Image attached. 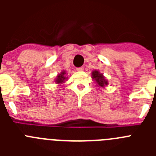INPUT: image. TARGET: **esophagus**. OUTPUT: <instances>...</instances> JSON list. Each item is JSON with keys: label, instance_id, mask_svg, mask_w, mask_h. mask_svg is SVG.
<instances>
[{"label": "esophagus", "instance_id": "esophagus-1", "mask_svg": "<svg viewBox=\"0 0 156 156\" xmlns=\"http://www.w3.org/2000/svg\"><path fill=\"white\" fill-rule=\"evenodd\" d=\"M83 69H84V68H83V67L82 66V67H79V68H76V70H77V71H83Z\"/></svg>", "mask_w": 156, "mask_h": 156}]
</instances>
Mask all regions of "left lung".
I'll return each instance as SVG.
<instances>
[{
	"label": "left lung",
	"instance_id": "obj_1",
	"mask_svg": "<svg viewBox=\"0 0 156 156\" xmlns=\"http://www.w3.org/2000/svg\"><path fill=\"white\" fill-rule=\"evenodd\" d=\"M91 77L99 87H105L108 85V80L105 79V77L103 76L102 73H101L98 70H94L91 73Z\"/></svg>",
	"mask_w": 156,
	"mask_h": 156
}]
</instances>
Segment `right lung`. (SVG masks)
<instances>
[{
    "instance_id": "right-lung-1",
    "label": "right lung",
    "mask_w": 156,
    "mask_h": 156,
    "mask_svg": "<svg viewBox=\"0 0 156 156\" xmlns=\"http://www.w3.org/2000/svg\"><path fill=\"white\" fill-rule=\"evenodd\" d=\"M68 80V77H66V73L65 70L61 72V73L58 74L57 76H56V79L55 80V83L57 84L61 85L62 83H64L66 80Z\"/></svg>"
}]
</instances>
